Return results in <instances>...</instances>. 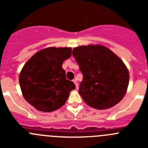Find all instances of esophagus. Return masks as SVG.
<instances>
[{"mask_svg":"<svg viewBox=\"0 0 148 148\" xmlns=\"http://www.w3.org/2000/svg\"><path fill=\"white\" fill-rule=\"evenodd\" d=\"M73 82H74V84H75L76 88H78V83H77V81L75 80V79H74V80H73Z\"/></svg>","mask_w":148,"mask_h":148,"instance_id":"esophagus-1","label":"esophagus"}]
</instances>
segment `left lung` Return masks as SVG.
<instances>
[{"mask_svg":"<svg viewBox=\"0 0 148 148\" xmlns=\"http://www.w3.org/2000/svg\"><path fill=\"white\" fill-rule=\"evenodd\" d=\"M73 55L84 75L78 92L87 105L106 110L121 101L130 75L117 55L101 44L79 46Z\"/></svg>","mask_w":148,"mask_h":148,"instance_id":"left-lung-1","label":"left lung"}]
</instances>
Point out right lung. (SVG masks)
Here are the masks:
<instances>
[{"label": "right lung", "instance_id": "right-lung-1", "mask_svg": "<svg viewBox=\"0 0 148 148\" xmlns=\"http://www.w3.org/2000/svg\"><path fill=\"white\" fill-rule=\"evenodd\" d=\"M71 55V47H47L34 54L23 66L19 75L22 95L36 110L47 113L59 109L75 88L62 68Z\"/></svg>", "mask_w": 148, "mask_h": 148}]
</instances>
